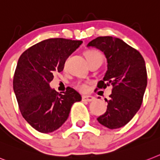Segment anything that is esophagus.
Here are the masks:
<instances>
[{
  "label": "esophagus",
  "instance_id": "1",
  "mask_svg": "<svg viewBox=\"0 0 160 160\" xmlns=\"http://www.w3.org/2000/svg\"><path fill=\"white\" fill-rule=\"evenodd\" d=\"M82 99L83 101H88V102H91V101H93L95 100V97L92 96H82Z\"/></svg>",
  "mask_w": 160,
  "mask_h": 160
}]
</instances>
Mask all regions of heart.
I'll return each instance as SVG.
<instances>
[{"instance_id":"obj_1","label":"heart","mask_w":160,"mask_h":160,"mask_svg":"<svg viewBox=\"0 0 160 160\" xmlns=\"http://www.w3.org/2000/svg\"><path fill=\"white\" fill-rule=\"evenodd\" d=\"M85 57L88 63L92 61V60H95V59H100V60L102 61L103 59L102 55H101V52H99L98 51H96V50H89V51H86ZM77 88L80 90V91H85L87 87H86L84 83L79 82L77 84Z\"/></svg>"}]
</instances>
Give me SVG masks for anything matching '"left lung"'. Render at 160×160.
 Here are the masks:
<instances>
[{
	"instance_id": "left-lung-1",
	"label": "left lung",
	"mask_w": 160,
	"mask_h": 160,
	"mask_svg": "<svg viewBox=\"0 0 160 160\" xmlns=\"http://www.w3.org/2000/svg\"><path fill=\"white\" fill-rule=\"evenodd\" d=\"M104 52L108 69L99 89L112 86V93L104 114L98 122L108 128L115 129L126 125L139 110L147 85V72L144 58L139 51L119 38L98 37L88 43Z\"/></svg>"
}]
</instances>
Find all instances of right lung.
<instances>
[{
	"instance_id": "1",
	"label": "right lung",
	"mask_w": 160,
	"mask_h": 160,
	"mask_svg": "<svg viewBox=\"0 0 160 160\" xmlns=\"http://www.w3.org/2000/svg\"><path fill=\"white\" fill-rule=\"evenodd\" d=\"M82 43L64 38H50L33 45L18 59L13 87L21 114L36 130L52 132L65 122L72 104L82 100L73 88L59 94L49 83L54 73L64 69L67 58Z\"/></svg>"
}]
</instances>
